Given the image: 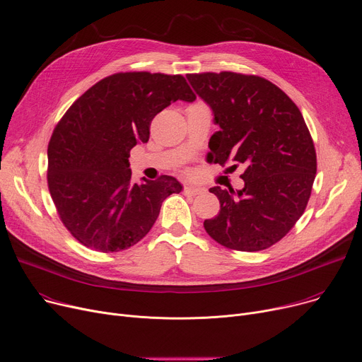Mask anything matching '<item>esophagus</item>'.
Masks as SVG:
<instances>
[{"mask_svg":"<svg viewBox=\"0 0 362 362\" xmlns=\"http://www.w3.org/2000/svg\"><path fill=\"white\" fill-rule=\"evenodd\" d=\"M182 191H184V194H187V196H199V194L203 193L204 188L194 187V185H184Z\"/></svg>","mask_w":362,"mask_h":362,"instance_id":"obj_1","label":"esophagus"}]
</instances>
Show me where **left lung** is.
<instances>
[{"label": "left lung", "instance_id": "obj_1", "mask_svg": "<svg viewBox=\"0 0 362 362\" xmlns=\"http://www.w3.org/2000/svg\"><path fill=\"white\" fill-rule=\"evenodd\" d=\"M221 127L209 162L244 168V188H210L221 203L204 229L221 245L260 251L279 243L308 204L317 173L315 148L298 106L272 81L232 71L187 74Z\"/></svg>", "mask_w": 362, "mask_h": 362}]
</instances>
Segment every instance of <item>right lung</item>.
Returning a JSON list of instances; mask_svg holds the SVG:
<instances>
[{"instance_id":"obj_1","label":"right lung","mask_w":362,"mask_h":362,"mask_svg":"<svg viewBox=\"0 0 362 362\" xmlns=\"http://www.w3.org/2000/svg\"><path fill=\"white\" fill-rule=\"evenodd\" d=\"M196 95L181 74L115 73L84 92L55 125L48 144V188L57 214L84 247L117 252L137 244L162 202L180 193L169 175L132 181L130 151L151 136L152 119Z\"/></svg>"}]
</instances>
